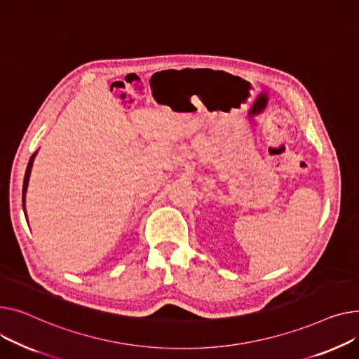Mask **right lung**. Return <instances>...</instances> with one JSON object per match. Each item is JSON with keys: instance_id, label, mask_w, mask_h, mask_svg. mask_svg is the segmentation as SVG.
<instances>
[{"instance_id": "obj_1", "label": "right lung", "mask_w": 359, "mask_h": 359, "mask_svg": "<svg viewBox=\"0 0 359 359\" xmlns=\"http://www.w3.org/2000/svg\"><path fill=\"white\" fill-rule=\"evenodd\" d=\"M36 154L32 155L29 163H27V170H26V174H25V182H23V210H25V215H26V207H25V197H26V191H27V185H29V178H30V171H32V165H33V159H34ZM27 216V215H26ZM27 220V217H26Z\"/></svg>"}]
</instances>
